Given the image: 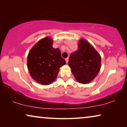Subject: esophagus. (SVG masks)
<instances>
[{"mask_svg":"<svg viewBox=\"0 0 127 127\" xmlns=\"http://www.w3.org/2000/svg\"><path fill=\"white\" fill-rule=\"evenodd\" d=\"M65 61H66V64L68 63V61H69V58H66L65 59Z\"/></svg>","mask_w":127,"mask_h":127,"instance_id":"esophagus-1","label":"esophagus"}]
</instances>
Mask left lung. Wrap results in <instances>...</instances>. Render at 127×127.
Returning a JSON list of instances; mask_svg holds the SVG:
<instances>
[{"label": "left lung", "instance_id": "1", "mask_svg": "<svg viewBox=\"0 0 127 127\" xmlns=\"http://www.w3.org/2000/svg\"><path fill=\"white\" fill-rule=\"evenodd\" d=\"M68 65L78 82L88 84L98 75L101 66V57L87 40L81 39L78 50L70 55Z\"/></svg>", "mask_w": 127, "mask_h": 127}]
</instances>
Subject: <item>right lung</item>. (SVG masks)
<instances>
[{
	"label": "right lung",
	"mask_w": 127,
	"mask_h": 127,
	"mask_svg": "<svg viewBox=\"0 0 127 127\" xmlns=\"http://www.w3.org/2000/svg\"><path fill=\"white\" fill-rule=\"evenodd\" d=\"M53 40L46 37L40 40L29 52L27 66L31 77L42 85H49L55 81L60 68L65 65L59 48L53 47Z\"/></svg>",
	"instance_id": "obj_1"
}]
</instances>
